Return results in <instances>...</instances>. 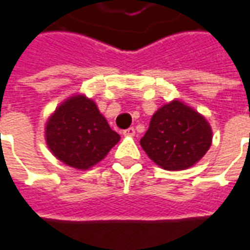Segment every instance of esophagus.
<instances>
[{"label":"esophagus","instance_id":"esophagus-1","mask_svg":"<svg viewBox=\"0 0 250 250\" xmlns=\"http://www.w3.org/2000/svg\"><path fill=\"white\" fill-rule=\"evenodd\" d=\"M123 135H125V136H134V135H135V130H134V127H130V128H127V130L123 131Z\"/></svg>","mask_w":250,"mask_h":250}]
</instances>
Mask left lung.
<instances>
[{
    "label": "left lung",
    "mask_w": 250,
    "mask_h": 250,
    "mask_svg": "<svg viewBox=\"0 0 250 250\" xmlns=\"http://www.w3.org/2000/svg\"><path fill=\"white\" fill-rule=\"evenodd\" d=\"M211 138V128L204 116L174 100L152 115L141 146L158 166L175 171L198 162L209 150Z\"/></svg>",
    "instance_id": "left-lung-1"
}]
</instances>
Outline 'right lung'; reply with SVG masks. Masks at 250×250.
I'll use <instances>...</instances> for the list:
<instances>
[{
  "label": "right lung",
  "instance_id": "1",
  "mask_svg": "<svg viewBox=\"0 0 250 250\" xmlns=\"http://www.w3.org/2000/svg\"><path fill=\"white\" fill-rule=\"evenodd\" d=\"M45 138L57 159L80 170L100 162L120 139L96 104L83 95L72 96L55 111L46 123Z\"/></svg>",
  "mask_w": 250,
  "mask_h": 250
}]
</instances>
